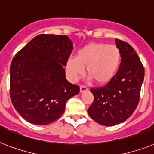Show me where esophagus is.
Listing matches in <instances>:
<instances>
[{
	"label": "esophagus",
	"instance_id": "obj_1",
	"mask_svg": "<svg viewBox=\"0 0 154 154\" xmlns=\"http://www.w3.org/2000/svg\"><path fill=\"white\" fill-rule=\"evenodd\" d=\"M88 88L87 87L84 86V85H81L80 86V92H84V91H87Z\"/></svg>",
	"mask_w": 154,
	"mask_h": 154
}]
</instances>
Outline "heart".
<instances>
[{
	"label": "heart",
	"mask_w": 154,
	"mask_h": 154,
	"mask_svg": "<svg viewBox=\"0 0 154 154\" xmlns=\"http://www.w3.org/2000/svg\"><path fill=\"white\" fill-rule=\"evenodd\" d=\"M121 52L114 45L103 43H90L81 48L75 58H69L66 70L71 80L75 81L83 74L84 67L90 78L96 83L109 82L119 69Z\"/></svg>",
	"instance_id": "heart-1"
}]
</instances>
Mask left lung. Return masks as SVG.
Here are the masks:
<instances>
[{
	"label": "left lung",
	"mask_w": 154,
	"mask_h": 154,
	"mask_svg": "<svg viewBox=\"0 0 154 154\" xmlns=\"http://www.w3.org/2000/svg\"><path fill=\"white\" fill-rule=\"evenodd\" d=\"M121 52V63L117 73L104 87L91 89L94 101L88 114L106 126L123 122L134 113L139 102L145 70L137 52L128 43L116 39Z\"/></svg>",
	"instance_id": "8db88e82"
}]
</instances>
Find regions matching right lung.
I'll list each match as a JSON object with an SVG mask.
<instances>
[{"instance_id": "right-lung-1", "label": "right lung", "mask_w": 154, "mask_h": 154, "mask_svg": "<svg viewBox=\"0 0 154 154\" xmlns=\"http://www.w3.org/2000/svg\"><path fill=\"white\" fill-rule=\"evenodd\" d=\"M73 44L64 35L41 34L20 50L10 66V98L20 116L48 125L64 113L67 101L79 87L66 79V62Z\"/></svg>"}]
</instances>
